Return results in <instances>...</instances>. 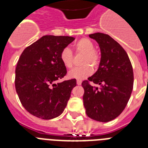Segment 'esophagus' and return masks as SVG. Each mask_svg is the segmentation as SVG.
<instances>
[{
    "mask_svg": "<svg viewBox=\"0 0 148 148\" xmlns=\"http://www.w3.org/2000/svg\"><path fill=\"white\" fill-rule=\"evenodd\" d=\"M81 83H82V82H81V81H79V80H77V85H81Z\"/></svg>",
    "mask_w": 148,
    "mask_h": 148,
    "instance_id": "1",
    "label": "esophagus"
}]
</instances>
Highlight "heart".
<instances>
[{
	"label": "heart",
	"instance_id": "heart-1",
	"mask_svg": "<svg viewBox=\"0 0 148 148\" xmlns=\"http://www.w3.org/2000/svg\"><path fill=\"white\" fill-rule=\"evenodd\" d=\"M75 51L77 53H83L84 56L82 59L81 64L84 65L82 67H75L68 73V77L70 78L77 79V80H83L91 75L93 73V69L90 65L93 67H97L99 63V54L95 51V44L88 38H82L78 41H77L74 45ZM60 59L65 67L71 68L73 66L74 56L72 51L69 48H64L60 52Z\"/></svg>",
	"mask_w": 148,
	"mask_h": 148
}]
</instances>
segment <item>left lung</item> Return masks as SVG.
<instances>
[{
  "label": "left lung",
  "mask_w": 148,
  "mask_h": 148,
  "mask_svg": "<svg viewBox=\"0 0 148 148\" xmlns=\"http://www.w3.org/2000/svg\"><path fill=\"white\" fill-rule=\"evenodd\" d=\"M89 37L97 42L101 50L98 69L88 80L101 88L82 82L84 106L93 120L108 122L118 117L126 107L133 90L134 73L127 53L108 34L95 33Z\"/></svg>",
  "instance_id": "8db88e82"
}]
</instances>
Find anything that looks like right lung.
Returning <instances> with one entry per match:
<instances>
[{"label":"right lung","mask_w":148,"mask_h":148,"mask_svg":"<svg viewBox=\"0 0 148 148\" xmlns=\"http://www.w3.org/2000/svg\"><path fill=\"white\" fill-rule=\"evenodd\" d=\"M74 40L68 36H43L20 57L15 70V88L22 105L34 116L53 119L66 108L76 79L57 81L67 74L60 52Z\"/></svg>","instance_id":"right-lung-1"}]
</instances>
